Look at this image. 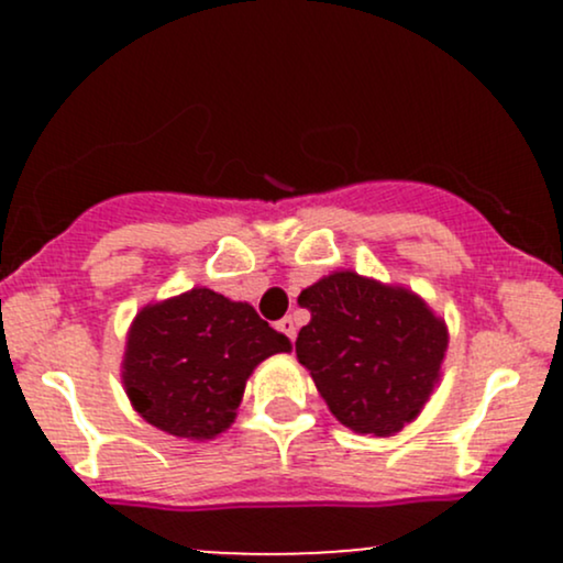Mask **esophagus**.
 Masks as SVG:
<instances>
[{
    "instance_id": "esophagus-1",
    "label": "esophagus",
    "mask_w": 563,
    "mask_h": 563,
    "mask_svg": "<svg viewBox=\"0 0 563 563\" xmlns=\"http://www.w3.org/2000/svg\"><path fill=\"white\" fill-rule=\"evenodd\" d=\"M277 331H283L290 341H294L296 339V320L294 318H283L280 322H277Z\"/></svg>"
}]
</instances>
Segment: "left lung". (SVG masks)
<instances>
[{"instance_id":"8db88e82","label":"left lung","mask_w":563,"mask_h":563,"mask_svg":"<svg viewBox=\"0 0 563 563\" xmlns=\"http://www.w3.org/2000/svg\"><path fill=\"white\" fill-rule=\"evenodd\" d=\"M312 320L296 357L341 423L391 437L421 412L439 380L448 328L416 294L357 273H333L301 290Z\"/></svg>"}]
</instances>
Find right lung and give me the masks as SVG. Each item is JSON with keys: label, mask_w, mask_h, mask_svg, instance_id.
<instances>
[{"label": "right lung", "mask_w": 563, "mask_h": 563, "mask_svg": "<svg viewBox=\"0 0 563 563\" xmlns=\"http://www.w3.org/2000/svg\"><path fill=\"white\" fill-rule=\"evenodd\" d=\"M288 349V335L269 328L251 303L192 288L145 307L132 322L124 386L151 426L174 437L211 439L235 421L254 367Z\"/></svg>", "instance_id": "add662e5"}]
</instances>
